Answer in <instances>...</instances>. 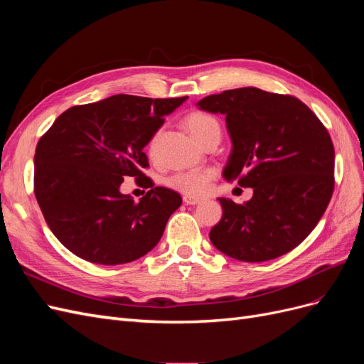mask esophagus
<instances>
[{
    "label": "esophagus",
    "mask_w": 364,
    "mask_h": 364,
    "mask_svg": "<svg viewBox=\"0 0 364 364\" xmlns=\"http://www.w3.org/2000/svg\"><path fill=\"white\" fill-rule=\"evenodd\" d=\"M183 202H185L186 205H199V203L203 202V199H202V197H196V196L185 194V196H183Z\"/></svg>",
    "instance_id": "esophagus-1"
}]
</instances>
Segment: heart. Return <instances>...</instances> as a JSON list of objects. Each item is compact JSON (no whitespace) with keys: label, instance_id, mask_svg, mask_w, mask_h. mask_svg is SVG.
<instances>
[{"label":"heart","instance_id":"b5f03b06","mask_svg":"<svg viewBox=\"0 0 364 364\" xmlns=\"http://www.w3.org/2000/svg\"><path fill=\"white\" fill-rule=\"evenodd\" d=\"M185 124L191 132V135L196 138L197 142H202L211 135L220 134V124L218 121L208 115L205 112H193L185 119ZM158 135L151 139L150 142V150L155 147ZM215 178V170L214 168H196V170H181L171 173L165 183H167L170 188L188 194V196H202L205 194L209 186H211V181Z\"/></svg>","mask_w":364,"mask_h":364}]
</instances>
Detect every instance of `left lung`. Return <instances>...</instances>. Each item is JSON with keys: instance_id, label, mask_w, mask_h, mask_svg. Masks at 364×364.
Listing matches in <instances>:
<instances>
[{"instance_id": "left-lung-1", "label": "left lung", "mask_w": 364, "mask_h": 364, "mask_svg": "<svg viewBox=\"0 0 364 364\" xmlns=\"http://www.w3.org/2000/svg\"><path fill=\"white\" fill-rule=\"evenodd\" d=\"M197 106L226 117L232 151L223 178L253 190L243 205L218 199L223 215L211 243L245 262L299 246L334 191V146L321 119L299 98L252 86L208 95Z\"/></svg>"}]
</instances>
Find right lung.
<instances>
[{
  "mask_svg": "<svg viewBox=\"0 0 364 364\" xmlns=\"http://www.w3.org/2000/svg\"><path fill=\"white\" fill-rule=\"evenodd\" d=\"M188 97L118 94L73 106L54 121L35 153V196L47 225L74 255L103 266L144 257L182 203L142 173L144 147ZM126 175L151 190L139 203L119 191Z\"/></svg>",
  "mask_w": 364,
  "mask_h": 364,
  "instance_id": "obj_1",
  "label": "right lung"
}]
</instances>
